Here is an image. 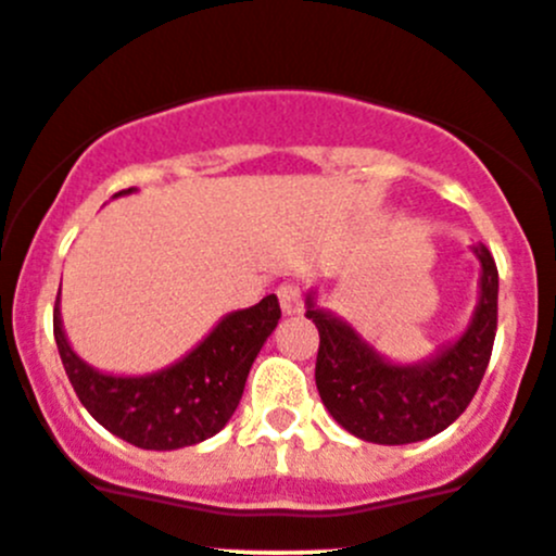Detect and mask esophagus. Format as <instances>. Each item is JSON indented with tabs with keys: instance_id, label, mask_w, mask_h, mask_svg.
Here are the masks:
<instances>
[{
	"instance_id": "1",
	"label": "esophagus",
	"mask_w": 556,
	"mask_h": 556,
	"mask_svg": "<svg viewBox=\"0 0 556 556\" xmlns=\"http://www.w3.org/2000/svg\"><path fill=\"white\" fill-rule=\"evenodd\" d=\"M279 304H282L285 315H299L302 313L304 302H302V285L299 282H282L277 290Z\"/></svg>"
}]
</instances>
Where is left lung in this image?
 <instances>
[{
    "label": "left lung",
    "mask_w": 556,
    "mask_h": 556,
    "mask_svg": "<svg viewBox=\"0 0 556 556\" xmlns=\"http://www.w3.org/2000/svg\"><path fill=\"white\" fill-rule=\"evenodd\" d=\"M479 260V296L471 321L457 340L421 363H393L340 315L307 293V318L318 327L315 384L324 407L354 438L379 446L418 443L452 427L477 396L488 371L498 318L496 260L484 243Z\"/></svg>",
    "instance_id": "8db88e82"
}]
</instances>
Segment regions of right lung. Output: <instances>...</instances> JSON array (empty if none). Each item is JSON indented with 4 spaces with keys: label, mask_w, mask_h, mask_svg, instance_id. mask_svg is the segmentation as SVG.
I'll use <instances>...</instances> for the list:
<instances>
[{
    "label": "right lung",
    "mask_w": 556,
    "mask_h": 556,
    "mask_svg": "<svg viewBox=\"0 0 556 556\" xmlns=\"http://www.w3.org/2000/svg\"><path fill=\"white\" fill-rule=\"evenodd\" d=\"M132 191L127 188L116 197ZM279 318L282 309L271 293L254 307L224 315L177 363L141 377H118L97 371L74 352L60 318L58 293L54 340L74 393L108 432L149 452H174L197 446L227 427L247 388L249 368Z\"/></svg>",
    "instance_id": "obj_1"
}]
</instances>
